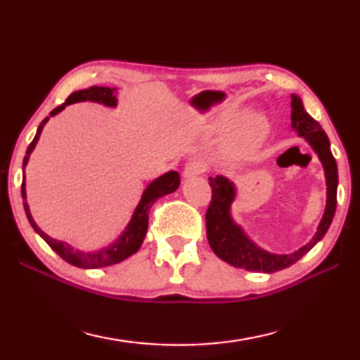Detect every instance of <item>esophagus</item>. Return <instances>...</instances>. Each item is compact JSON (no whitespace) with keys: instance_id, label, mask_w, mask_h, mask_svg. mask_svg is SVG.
Segmentation results:
<instances>
[{"instance_id":"1","label":"esophagus","mask_w":360,"mask_h":360,"mask_svg":"<svg viewBox=\"0 0 360 360\" xmlns=\"http://www.w3.org/2000/svg\"><path fill=\"white\" fill-rule=\"evenodd\" d=\"M205 172V163L202 160H191L184 168V178L191 179Z\"/></svg>"}]
</instances>
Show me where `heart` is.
I'll use <instances>...</instances> for the list:
<instances>
[{"label": "heart", "mask_w": 360, "mask_h": 360, "mask_svg": "<svg viewBox=\"0 0 360 360\" xmlns=\"http://www.w3.org/2000/svg\"><path fill=\"white\" fill-rule=\"evenodd\" d=\"M270 133L268 120L262 114L251 112L243 115L231 131V148L243 155H249L265 143Z\"/></svg>", "instance_id": "1"}]
</instances>
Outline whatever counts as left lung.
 I'll return each instance as SVG.
<instances>
[{
  "instance_id": "left-lung-1",
  "label": "left lung",
  "mask_w": 360,
  "mask_h": 360,
  "mask_svg": "<svg viewBox=\"0 0 360 360\" xmlns=\"http://www.w3.org/2000/svg\"><path fill=\"white\" fill-rule=\"evenodd\" d=\"M290 100L292 129L298 133V136H302L304 141L311 146L314 154L318 155L322 163V168H324L327 186L324 214H322L318 225V231L307 245L290 254L268 252L255 245L245 233L241 225L236 224L231 217V205H233L236 197V187L233 182L225 178V176L219 174L214 178H210L212 198L210 208L206 211V235H208L210 246L217 257L235 268H245L248 271L262 273L284 270V268L294 265L309 249L318 245L324 238L333 221L335 210H337L338 168L332 155L330 143H328V138L326 131L322 130V127L304 111L300 96L292 94Z\"/></svg>"
}]
</instances>
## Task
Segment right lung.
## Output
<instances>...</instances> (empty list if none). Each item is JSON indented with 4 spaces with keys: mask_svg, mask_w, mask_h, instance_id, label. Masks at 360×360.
<instances>
[{
    "mask_svg": "<svg viewBox=\"0 0 360 360\" xmlns=\"http://www.w3.org/2000/svg\"><path fill=\"white\" fill-rule=\"evenodd\" d=\"M115 90L111 87H98V85H92V87L77 90V92H72L62 106H58L51 112V117L62 112L66 106L72 105V103L79 101H92V103H100V105H105L108 108H115L117 106V96H115ZM51 117H46L41 122L38 127V131H36V136L33 141L30 143L25 158H23V169H25L27 163L30 160V155L34 149V146L38 144V139L41 136V131L47 124V120ZM181 184V178L178 172H168L165 174L158 176L150 184L144 188L141 195V200H139L138 206L133 211V216L130 219L129 225H127L125 230L115 238L111 245L106 248H101L100 251L95 252H85L81 249H75L66 241H58L56 238H51L47 233H44L38 225H36L34 219L30 212V206L27 202V188H25V178L22 181V198H23V208H25L27 217L32 227L34 229L36 233H38L42 240H44L49 246H51L53 251H56L60 257L68 262V264L79 266V268H103L109 266L114 264H119V262L129 259L130 255L138 252V249L141 248L144 236L148 233V225H149V210L150 206L157 202L158 198L163 197V195L173 193L176 188Z\"/></svg>",
    "mask_w": 360,
    "mask_h": 360,
    "instance_id": "obj_1",
    "label": "right lung"
}]
</instances>
